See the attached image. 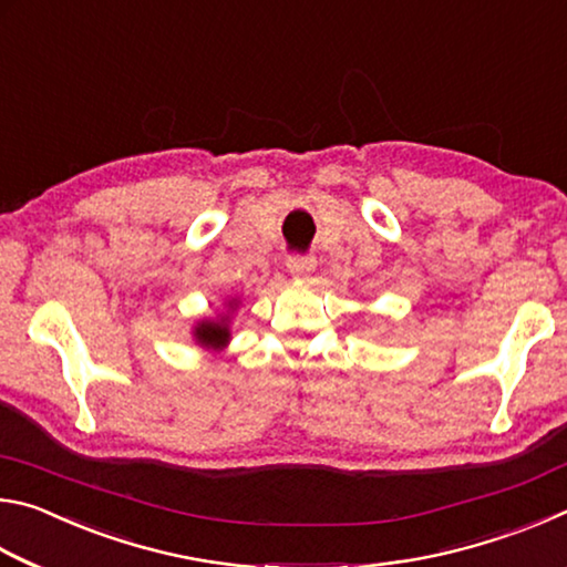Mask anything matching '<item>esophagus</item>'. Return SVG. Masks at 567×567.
I'll return each instance as SVG.
<instances>
[{
    "label": "esophagus",
    "mask_w": 567,
    "mask_h": 567,
    "mask_svg": "<svg viewBox=\"0 0 567 567\" xmlns=\"http://www.w3.org/2000/svg\"><path fill=\"white\" fill-rule=\"evenodd\" d=\"M315 265H318V260H315L312 255H290V257H287V270H290L292 277H300V280H305V277L315 270Z\"/></svg>",
    "instance_id": "esophagus-1"
}]
</instances>
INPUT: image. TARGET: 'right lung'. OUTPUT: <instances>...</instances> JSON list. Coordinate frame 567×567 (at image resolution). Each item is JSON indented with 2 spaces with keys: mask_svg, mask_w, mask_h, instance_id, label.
Segmentation results:
<instances>
[{
  "mask_svg": "<svg viewBox=\"0 0 567 567\" xmlns=\"http://www.w3.org/2000/svg\"><path fill=\"white\" fill-rule=\"evenodd\" d=\"M195 334H197V342H203L205 348H223V344L229 340L225 322H203L195 330Z\"/></svg>",
  "mask_w": 567,
  "mask_h": 567,
  "instance_id": "1",
  "label": "right lung"
}]
</instances>
